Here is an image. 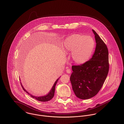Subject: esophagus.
Here are the masks:
<instances>
[{
    "label": "esophagus",
    "instance_id": "1",
    "mask_svg": "<svg viewBox=\"0 0 124 124\" xmlns=\"http://www.w3.org/2000/svg\"><path fill=\"white\" fill-rule=\"evenodd\" d=\"M66 72L68 73H70L71 72V70L70 69H68L66 70Z\"/></svg>",
    "mask_w": 124,
    "mask_h": 124
}]
</instances>
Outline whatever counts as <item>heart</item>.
<instances>
[{
  "label": "heart",
  "mask_w": 124,
  "mask_h": 124,
  "mask_svg": "<svg viewBox=\"0 0 124 124\" xmlns=\"http://www.w3.org/2000/svg\"><path fill=\"white\" fill-rule=\"evenodd\" d=\"M95 46L93 39L81 34H74L66 38L63 43L64 49L71 52V58L76 63L85 62L91 56Z\"/></svg>",
  "instance_id": "obj_1"
}]
</instances>
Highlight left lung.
Returning a JSON list of instances; mask_svg holds the SVG:
<instances>
[{
    "label": "left lung",
    "mask_w": 124,
    "mask_h": 124,
    "mask_svg": "<svg viewBox=\"0 0 124 124\" xmlns=\"http://www.w3.org/2000/svg\"><path fill=\"white\" fill-rule=\"evenodd\" d=\"M96 43L92 58L84 63L71 66L70 81L75 95L88 99L97 94L107 76L109 64L107 46L93 30Z\"/></svg>",
    "instance_id": "left-lung-1"
}]
</instances>
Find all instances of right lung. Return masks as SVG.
<instances>
[{
    "instance_id": "add662e5",
    "label": "right lung",
    "mask_w": 124,
    "mask_h": 124,
    "mask_svg": "<svg viewBox=\"0 0 124 124\" xmlns=\"http://www.w3.org/2000/svg\"><path fill=\"white\" fill-rule=\"evenodd\" d=\"M59 78H58L56 81V82H55L54 84L53 85V86L52 87V88L51 89V90L50 91V92H49V93L47 94L46 95H45V96H39V97H37V96H33L31 94H30L25 89L23 88V87L22 86V85H21L22 86V87L23 89L24 90V91H25L26 92H27L28 94H30L31 96L33 98H35L36 100H37L38 101H41V102H47V101H50L52 99V98H53L54 95V92H55V86H56V85L58 81Z\"/></svg>"
}]
</instances>
